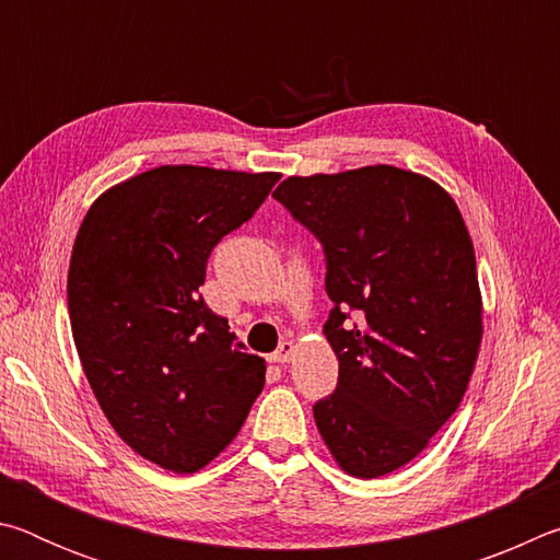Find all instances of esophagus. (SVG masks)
<instances>
[{
  "mask_svg": "<svg viewBox=\"0 0 560 560\" xmlns=\"http://www.w3.org/2000/svg\"><path fill=\"white\" fill-rule=\"evenodd\" d=\"M293 353H296V343H293V340H283V343L271 353V360L273 363H289Z\"/></svg>",
  "mask_w": 560,
  "mask_h": 560,
  "instance_id": "esophagus-1",
  "label": "esophagus"
}]
</instances>
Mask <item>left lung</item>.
Here are the masks:
<instances>
[{"instance_id":"1","label":"left lung","mask_w":560,"mask_h":560,"mask_svg":"<svg viewBox=\"0 0 560 560\" xmlns=\"http://www.w3.org/2000/svg\"><path fill=\"white\" fill-rule=\"evenodd\" d=\"M273 197L326 252L338 385L314 405L316 428L350 477H383L428 447L477 365L485 308L467 224L442 185L393 165L291 175Z\"/></svg>"}]
</instances>
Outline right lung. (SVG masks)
Returning a JSON list of instances; mask_svg holds the SVG:
<instances>
[{"label":"right lung","instance_id":"obj_1","mask_svg":"<svg viewBox=\"0 0 560 560\" xmlns=\"http://www.w3.org/2000/svg\"><path fill=\"white\" fill-rule=\"evenodd\" d=\"M279 173L160 165L89 207L69 264V318L93 395L140 457L192 474L226 450L264 387L200 296L207 259L267 200Z\"/></svg>","mask_w":560,"mask_h":560}]
</instances>
